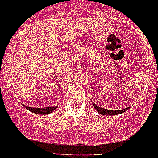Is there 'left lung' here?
I'll return each instance as SVG.
<instances>
[{"label": "left lung", "mask_w": 158, "mask_h": 158, "mask_svg": "<svg viewBox=\"0 0 158 158\" xmlns=\"http://www.w3.org/2000/svg\"><path fill=\"white\" fill-rule=\"evenodd\" d=\"M93 106L95 108V110L98 111L99 114H102V115H115V114H122V113L125 112L127 110H128L129 108H126L125 109H121V110H109V109H103V108L101 107H98V106L93 103Z\"/></svg>", "instance_id": "1"}]
</instances>
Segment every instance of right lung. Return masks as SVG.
<instances>
[{"label": "right lung", "mask_w": 158, "mask_h": 158, "mask_svg": "<svg viewBox=\"0 0 158 158\" xmlns=\"http://www.w3.org/2000/svg\"><path fill=\"white\" fill-rule=\"evenodd\" d=\"M23 106H24L27 109H28L29 111H32V112L35 113V114H48L49 113L52 112V111L57 108V106H55V107H45V108H32V107L26 106L25 105H23Z\"/></svg>", "instance_id": "right-lung-1"}]
</instances>
